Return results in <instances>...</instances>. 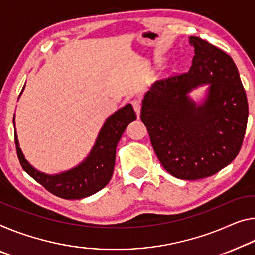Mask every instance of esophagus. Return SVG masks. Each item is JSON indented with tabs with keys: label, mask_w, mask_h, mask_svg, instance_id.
<instances>
[{
	"label": "esophagus",
	"mask_w": 255,
	"mask_h": 255,
	"mask_svg": "<svg viewBox=\"0 0 255 255\" xmlns=\"http://www.w3.org/2000/svg\"><path fill=\"white\" fill-rule=\"evenodd\" d=\"M132 106L134 108V111L136 113V115H140V111H141V100L140 99H133L132 100Z\"/></svg>",
	"instance_id": "34e87169"
}]
</instances>
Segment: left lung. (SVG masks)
<instances>
[{"instance_id": "1", "label": "left lung", "mask_w": 255, "mask_h": 255, "mask_svg": "<svg viewBox=\"0 0 255 255\" xmlns=\"http://www.w3.org/2000/svg\"><path fill=\"white\" fill-rule=\"evenodd\" d=\"M189 72L156 81L142 100L141 120L163 167L175 178L211 177L241 150L249 117L248 98L229 54L197 36ZM209 84L198 105L189 92Z\"/></svg>"}]
</instances>
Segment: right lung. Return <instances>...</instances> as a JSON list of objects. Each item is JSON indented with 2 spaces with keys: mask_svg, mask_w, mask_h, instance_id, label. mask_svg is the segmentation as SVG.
<instances>
[{
  "mask_svg": "<svg viewBox=\"0 0 255 255\" xmlns=\"http://www.w3.org/2000/svg\"><path fill=\"white\" fill-rule=\"evenodd\" d=\"M23 89L25 85L21 92ZM135 119L136 115L130 104L120 108L106 120L88 157L72 170L54 175L37 171L27 162L19 147L17 132L14 131V142L19 162L23 170L51 194L64 199L88 197L103 189L109 182L114 171L117 143L128 124Z\"/></svg>",
  "mask_w": 255,
  "mask_h": 255,
  "instance_id": "1",
  "label": "right lung"
}]
</instances>
